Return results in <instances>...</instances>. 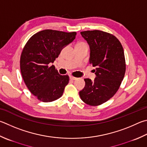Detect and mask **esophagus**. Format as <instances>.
<instances>
[{
  "instance_id": "obj_1",
  "label": "esophagus",
  "mask_w": 147,
  "mask_h": 147,
  "mask_svg": "<svg viewBox=\"0 0 147 147\" xmlns=\"http://www.w3.org/2000/svg\"><path fill=\"white\" fill-rule=\"evenodd\" d=\"M69 78L72 80H76L77 79V78H76V77H74V76H72L69 77Z\"/></svg>"
}]
</instances>
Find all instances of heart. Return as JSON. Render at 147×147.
Listing matches in <instances>:
<instances>
[{
  "instance_id": "obj_1",
  "label": "heart",
  "mask_w": 147,
  "mask_h": 147,
  "mask_svg": "<svg viewBox=\"0 0 147 147\" xmlns=\"http://www.w3.org/2000/svg\"><path fill=\"white\" fill-rule=\"evenodd\" d=\"M78 45H83V46H87V44L84 43V42H80V43L78 44Z\"/></svg>"
}]
</instances>
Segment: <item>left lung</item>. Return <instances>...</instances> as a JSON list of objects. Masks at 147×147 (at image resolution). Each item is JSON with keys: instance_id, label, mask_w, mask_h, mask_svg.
Instances as JSON below:
<instances>
[{"instance_id": "1", "label": "left lung", "mask_w": 147, "mask_h": 147, "mask_svg": "<svg viewBox=\"0 0 147 147\" xmlns=\"http://www.w3.org/2000/svg\"><path fill=\"white\" fill-rule=\"evenodd\" d=\"M90 48L89 63L95 67L94 81L84 79L85 85L79 92L82 100L96 106L108 101L118 91L123 80L126 65L123 49L115 36L102 31L80 33Z\"/></svg>"}]
</instances>
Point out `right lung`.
<instances>
[{
	"label": "right lung",
	"instance_id": "1",
	"mask_svg": "<svg viewBox=\"0 0 147 147\" xmlns=\"http://www.w3.org/2000/svg\"><path fill=\"white\" fill-rule=\"evenodd\" d=\"M76 35V32L46 29L32 36L24 47L20 57L21 74L29 91L39 100L51 102L62 96L69 76L60 75L50 64Z\"/></svg>",
	"mask_w": 147,
	"mask_h": 147
}]
</instances>
